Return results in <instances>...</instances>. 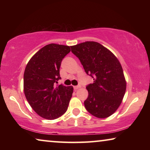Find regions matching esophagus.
I'll return each mask as SVG.
<instances>
[{
  "instance_id": "1",
  "label": "esophagus",
  "mask_w": 150,
  "mask_h": 150,
  "mask_svg": "<svg viewBox=\"0 0 150 150\" xmlns=\"http://www.w3.org/2000/svg\"><path fill=\"white\" fill-rule=\"evenodd\" d=\"M80 87H81V86H80V85H77V86H74V90H77L78 89H79Z\"/></svg>"
}]
</instances>
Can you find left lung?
<instances>
[{
	"instance_id": "obj_1",
	"label": "left lung",
	"mask_w": 150,
	"mask_h": 150,
	"mask_svg": "<svg viewBox=\"0 0 150 150\" xmlns=\"http://www.w3.org/2000/svg\"><path fill=\"white\" fill-rule=\"evenodd\" d=\"M93 83L86 87L89 96L84 102L89 113L98 118L113 114L122 103L126 89L124 71L117 57L102 45L85 42L71 46Z\"/></svg>"
}]
</instances>
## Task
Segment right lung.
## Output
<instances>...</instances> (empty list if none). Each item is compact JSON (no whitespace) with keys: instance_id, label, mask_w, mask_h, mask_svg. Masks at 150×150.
<instances>
[{"instance_id":"add662e5","label":"right lung","mask_w":150,"mask_h":150,"mask_svg":"<svg viewBox=\"0 0 150 150\" xmlns=\"http://www.w3.org/2000/svg\"><path fill=\"white\" fill-rule=\"evenodd\" d=\"M69 46L50 44L41 48L26 65L24 91L33 109L47 120H54L67 111L73 93L71 86H55L61 79L59 69Z\"/></svg>"}]
</instances>
